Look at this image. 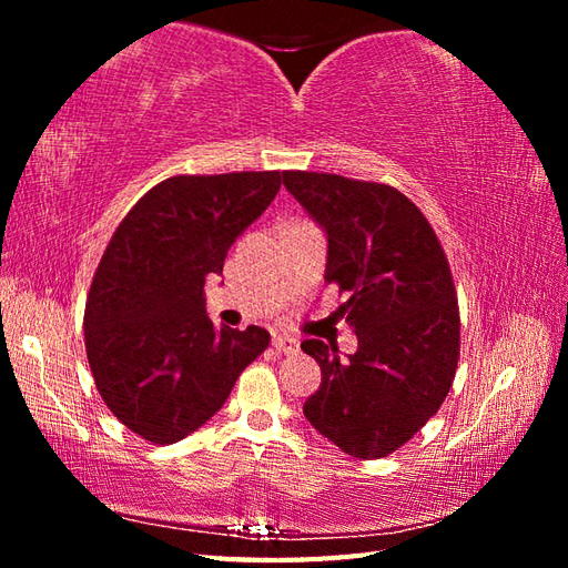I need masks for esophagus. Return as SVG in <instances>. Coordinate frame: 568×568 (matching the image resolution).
<instances>
[{
    "mask_svg": "<svg viewBox=\"0 0 568 568\" xmlns=\"http://www.w3.org/2000/svg\"><path fill=\"white\" fill-rule=\"evenodd\" d=\"M273 346H275V352H281V354H297L300 342L293 339V336H287V334H275Z\"/></svg>",
    "mask_w": 568,
    "mask_h": 568,
    "instance_id": "esophagus-1",
    "label": "esophagus"
}]
</instances>
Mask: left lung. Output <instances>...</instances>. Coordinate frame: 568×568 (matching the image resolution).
Masks as SVG:
<instances>
[{
    "mask_svg": "<svg viewBox=\"0 0 568 568\" xmlns=\"http://www.w3.org/2000/svg\"><path fill=\"white\" fill-rule=\"evenodd\" d=\"M283 185L327 236L324 283L348 293L334 312L358 348L305 339L322 383L303 413L348 456L393 454L437 413L458 361V305L449 263L413 202L381 183L283 173Z\"/></svg>",
    "mask_w": 568,
    "mask_h": 568,
    "instance_id": "8db88e82",
    "label": "left lung"
}]
</instances>
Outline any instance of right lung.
<instances>
[{"instance_id":"1","label":"right lung","mask_w":568,"mask_h":568,"mask_svg":"<svg viewBox=\"0 0 568 568\" xmlns=\"http://www.w3.org/2000/svg\"><path fill=\"white\" fill-rule=\"evenodd\" d=\"M277 190V171L175 175L116 226L84 305V348L102 400L143 439L200 429L268 346L261 327H214L202 287Z\"/></svg>"}]
</instances>
